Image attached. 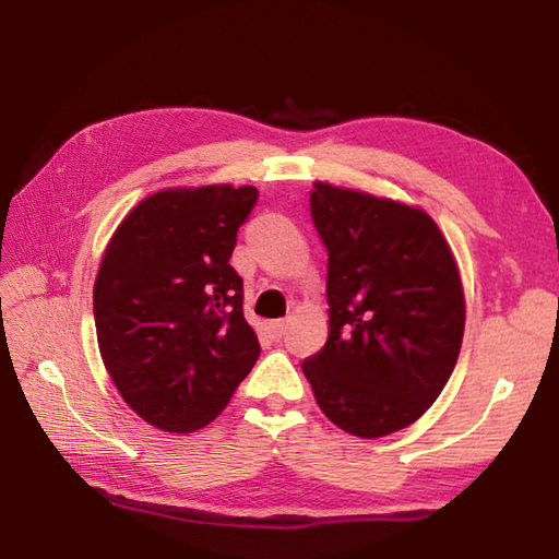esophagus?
<instances>
[{
  "label": "esophagus",
  "mask_w": 559,
  "mask_h": 559,
  "mask_svg": "<svg viewBox=\"0 0 559 559\" xmlns=\"http://www.w3.org/2000/svg\"><path fill=\"white\" fill-rule=\"evenodd\" d=\"M286 330H288V322H286V320H273V322H269V332H271L273 338H281L283 334H286Z\"/></svg>",
  "instance_id": "esophagus-1"
}]
</instances>
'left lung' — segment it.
Masks as SVG:
<instances>
[{
  "label": "left lung",
  "mask_w": 559,
  "mask_h": 559,
  "mask_svg": "<svg viewBox=\"0 0 559 559\" xmlns=\"http://www.w3.org/2000/svg\"><path fill=\"white\" fill-rule=\"evenodd\" d=\"M330 338L302 360L326 419L360 439L417 421L461 354L465 298L445 237L419 207L317 181Z\"/></svg>",
  "instance_id": "left-lung-1"
}]
</instances>
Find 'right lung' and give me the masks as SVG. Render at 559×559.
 <instances>
[{"label": "right lung", "instance_id": "obj_1", "mask_svg": "<svg viewBox=\"0 0 559 559\" xmlns=\"http://www.w3.org/2000/svg\"><path fill=\"white\" fill-rule=\"evenodd\" d=\"M254 186L147 195L108 242L94 283L104 366L128 407L162 431L211 424L261 354L229 266Z\"/></svg>", "mask_w": 559, "mask_h": 559}]
</instances>
